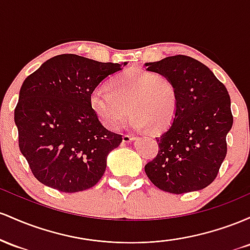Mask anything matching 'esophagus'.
Here are the masks:
<instances>
[{
	"label": "esophagus",
	"mask_w": 250,
	"mask_h": 250,
	"mask_svg": "<svg viewBox=\"0 0 250 250\" xmlns=\"http://www.w3.org/2000/svg\"><path fill=\"white\" fill-rule=\"evenodd\" d=\"M134 139V136H132V134H123V142L124 143H130L132 142V140Z\"/></svg>",
	"instance_id": "obj_1"
}]
</instances>
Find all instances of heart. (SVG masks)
<instances>
[{
    "mask_svg": "<svg viewBox=\"0 0 250 250\" xmlns=\"http://www.w3.org/2000/svg\"><path fill=\"white\" fill-rule=\"evenodd\" d=\"M110 89L97 88L89 97L92 110L110 130L119 127L130 111L134 127L159 132L177 112V86L167 75L133 67L117 75Z\"/></svg>",
    "mask_w": 250,
    "mask_h": 250,
    "instance_id": "1",
    "label": "heart"
}]
</instances>
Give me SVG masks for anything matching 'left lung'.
Wrapping results in <instances>:
<instances>
[{
    "label": "left lung",
    "instance_id": "8db88e82",
    "mask_svg": "<svg viewBox=\"0 0 250 250\" xmlns=\"http://www.w3.org/2000/svg\"><path fill=\"white\" fill-rule=\"evenodd\" d=\"M177 86L178 107L172 124L157 137L158 153L145 165L158 189L184 193L204 189L217 177L232 126L230 97L206 64L187 55L145 63Z\"/></svg>",
    "mask_w": 250,
    "mask_h": 250
}]
</instances>
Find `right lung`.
Returning a JSON list of instances; mask_svg holds the SVG:
<instances>
[{
  "label": "right lung",
  "mask_w": 250,
  "mask_h": 250,
  "mask_svg": "<svg viewBox=\"0 0 250 250\" xmlns=\"http://www.w3.org/2000/svg\"><path fill=\"white\" fill-rule=\"evenodd\" d=\"M125 64L61 54L26 78L14 120L20 151L39 182L59 191L78 192L100 181L107 155L123 138L104 127L89 97Z\"/></svg>",
  "instance_id": "right-lung-1"
}]
</instances>
